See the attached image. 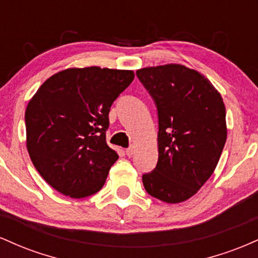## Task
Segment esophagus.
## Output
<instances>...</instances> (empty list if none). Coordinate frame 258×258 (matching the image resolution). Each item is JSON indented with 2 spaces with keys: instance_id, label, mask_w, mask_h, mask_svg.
Here are the masks:
<instances>
[{
  "instance_id": "obj_1",
  "label": "esophagus",
  "mask_w": 258,
  "mask_h": 258,
  "mask_svg": "<svg viewBox=\"0 0 258 258\" xmlns=\"http://www.w3.org/2000/svg\"><path fill=\"white\" fill-rule=\"evenodd\" d=\"M133 153H135V149H133V147H130L126 149V155L128 156V158H131L133 155Z\"/></svg>"
}]
</instances>
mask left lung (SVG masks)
Instances as JSON below:
<instances>
[{
    "instance_id": "obj_1",
    "label": "left lung",
    "mask_w": 258,
    "mask_h": 258,
    "mask_svg": "<svg viewBox=\"0 0 258 258\" xmlns=\"http://www.w3.org/2000/svg\"><path fill=\"white\" fill-rule=\"evenodd\" d=\"M158 108L159 159L144 173L147 193L178 204L198 193L214 173L227 139L220 92L197 70L166 64L137 70Z\"/></svg>"
}]
</instances>
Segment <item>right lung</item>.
<instances>
[{
  "instance_id": "1",
  "label": "right lung",
  "mask_w": 258,
  "mask_h": 258,
  "mask_svg": "<svg viewBox=\"0 0 258 258\" xmlns=\"http://www.w3.org/2000/svg\"><path fill=\"white\" fill-rule=\"evenodd\" d=\"M135 79L132 70L72 68L47 79L25 110L26 148L42 178L59 193L90 197L119 159L106 144L109 111Z\"/></svg>"
}]
</instances>
